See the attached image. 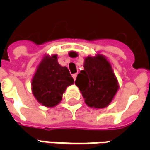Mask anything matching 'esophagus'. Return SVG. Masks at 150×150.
I'll use <instances>...</instances> for the list:
<instances>
[{
    "instance_id": "34e87169",
    "label": "esophagus",
    "mask_w": 150,
    "mask_h": 150,
    "mask_svg": "<svg viewBox=\"0 0 150 150\" xmlns=\"http://www.w3.org/2000/svg\"><path fill=\"white\" fill-rule=\"evenodd\" d=\"M72 77H73V79L75 80V79H76V77H77V73H75V74H73L72 75Z\"/></svg>"
}]
</instances>
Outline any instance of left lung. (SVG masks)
Segmentation results:
<instances>
[{"mask_svg": "<svg viewBox=\"0 0 150 150\" xmlns=\"http://www.w3.org/2000/svg\"><path fill=\"white\" fill-rule=\"evenodd\" d=\"M84 70L77 75L75 85L85 103L95 108L107 107L118 90V82L110 63L103 55L85 59Z\"/></svg>", "mask_w": 150, "mask_h": 150, "instance_id": "8db88e82", "label": "left lung"}]
</instances>
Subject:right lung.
I'll list each match as a JSON object with an SVG mask.
<instances>
[{
	"mask_svg": "<svg viewBox=\"0 0 150 150\" xmlns=\"http://www.w3.org/2000/svg\"><path fill=\"white\" fill-rule=\"evenodd\" d=\"M74 83V79L66 67L57 61V55L46 56L41 62L32 79L34 97L43 106L54 107L62 100L66 88Z\"/></svg>",
	"mask_w": 150,
	"mask_h": 150,
	"instance_id": "add662e5",
	"label": "right lung"
}]
</instances>
